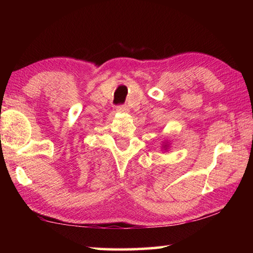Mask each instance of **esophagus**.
I'll list each match as a JSON object with an SVG mask.
<instances>
[{"mask_svg":"<svg viewBox=\"0 0 253 253\" xmlns=\"http://www.w3.org/2000/svg\"><path fill=\"white\" fill-rule=\"evenodd\" d=\"M117 111H118V113H128V111H129V108H128V106H126V105L118 106Z\"/></svg>","mask_w":253,"mask_h":253,"instance_id":"obj_1","label":"esophagus"}]
</instances>
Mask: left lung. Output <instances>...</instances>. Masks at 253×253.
Returning a JSON list of instances; mask_svg holds the SVG:
<instances>
[{
	"mask_svg": "<svg viewBox=\"0 0 253 253\" xmlns=\"http://www.w3.org/2000/svg\"><path fill=\"white\" fill-rule=\"evenodd\" d=\"M163 147H164L165 149H168V147H169V145H168V144H166V145H164V146H163Z\"/></svg>",
	"mask_w": 253,
	"mask_h": 253,
	"instance_id": "obj_1",
	"label": "left lung"
}]
</instances>
